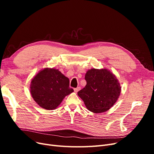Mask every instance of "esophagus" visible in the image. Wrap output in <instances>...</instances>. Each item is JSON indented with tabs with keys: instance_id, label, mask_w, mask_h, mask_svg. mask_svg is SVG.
I'll return each instance as SVG.
<instances>
[{
	"instance_id": "esophagus-1",
	"label": "esophagus",
	"mask_w": 154,
	"mask_h": 154,
	"mask_svg": "<svg viewBox=\"0 0 154 154\" xmlns=\"http://www.w3.org/2000/svg\"><path fill=\"white\" fill-rule=\"evenodd\" d=\"M80 89H81V88L80 87H78L77 88H74V92H78Z\"/></svg>"
}]
</instances>
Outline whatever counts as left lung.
<instances>
[{"label":"left lung","instance_id":"8db88e82","mask_svg":"<svg viewBox=\"0 0 154 154\" xmlns=\"http://www.w3.org/2000/svg\"><path fill=\"white\" fill-rule=\"evenodd\" d=\"M85 87L78 92L87 107L94 113L104 112L118 100L121 86L117 78L106 69H91L87 72Z\"/></svg>","mask_w":154,"mask_h":154}]
</instances>
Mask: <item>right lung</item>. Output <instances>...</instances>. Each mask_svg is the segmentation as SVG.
<instances>
[{"mask_svg": "<svg viewBox=\"0 0 154 154\" xmlns=\"http://www.w3.org/2000/svg\"><path fill=\"white\" fill-rule=\"evenodd\" d=\"M31 94L36 103L47 110H53L74 90L69 80L58 69L46 68L40 71L31 82Z\"/></svg>", "mask_w": 154, "mask_h": 154, "instance_id": "obj_1", "label": "right lung"}]
</instances>
